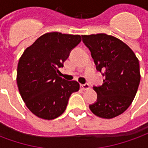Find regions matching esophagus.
Segmentation results:
<instances>
[{
    "instance_id": "1",
    "label": "esophagus",
    "mask_w": 148,
    "mask_h": 148,
    "mask_svg": "<svg viewBox=\"0 0 148 148\" xmlns=\"http://www.w3.org/2000/svg\"><path fill=\"white\" fill-rule=\"evenodd\" d=\"M81 87H82V89L83 90H90V85L88 83L84 84V85H81Z\"/></svg>"
}]
</instances>
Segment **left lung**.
<instances>
[{
	"label": "left lung",
	"instance_id": "left-lung-1",
	"mask_svg": "<svg viewBox=\"0 0 148 148\" xmlns=\"http://www.w3.org/2000/svg\"><path fill=\"white\" fill-rule=\"evenodd\" d=\"M97 70L104 72L102 86H94L97 101L90 105L93 114L111 119L130 106L140 82V63L133 51L121 39L104 33L82 36Z\"/></svg>",
	"mask_w": 148,
	"mask_h": 148
}]
</instances>
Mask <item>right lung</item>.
Segmentation results:
<instances>
[{
	"mask_svg": "<svg viewBox=\"0 0 148 148\" xmlns=\"http://www.w3.org/2000/svg\"><path fill=\"white\" fill-rule=\"evenodd\" d=\"M79 35L57 32L42 35L27 48L17 66L18 89L25 105L33 114L53 120L66 110L71 93L79 90L76 81L60 77L70 52L81 42Z\"/></svg>",
	"mask_w": 148,
	"mask_h": 148,
	"instance_id": "obj_1",
	"label": "right lung"
}]
</instances>
